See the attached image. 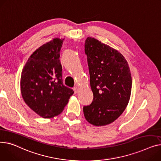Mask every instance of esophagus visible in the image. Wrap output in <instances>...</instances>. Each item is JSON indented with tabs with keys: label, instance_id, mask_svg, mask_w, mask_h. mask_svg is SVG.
<instances>
[{
	"label": "esophagus",
	"instance_id": "1",
	"mask_svg": "<svg viewBox=\"0 0 161 161\" xmlns=\"http://www.w3.org/2000/svg\"><path fill=\"white\" fill-rule=\"evenodd\" d=\"M73 90H74V93H75V94L78 93V88L77 87H74L73 88Z\"/></svg>",
	"mask_w": 161,
	"mask_h": 161
}]
</instances>
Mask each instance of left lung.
<instances>
[{"label": "left lung", "instance_id": "left-lung-1", "mask_svg": "<svg viewBox=\"0 0 161 161\" xmlns=\"http://www.w3.org/2000/svg\"><path fill=\"white\" fill-rule=\"evenodd\" d=\"M92 103L83 106L85 119L96 126L113 122L130 101L132 79L128 63L121 53L93 37L85 42Z\"/></svg>", "mask_w": 161, "mask_h": 161}]
</instances>
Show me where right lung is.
<instances>
[{
    "label": "right lung",
    "mask_w": 161,
    "mask_h": 161,
    "mask_svg": "<svg viewBox=\"0 0 161 161\" xmlns=\"http://www.w3.org/2000/svg\"><path fill=\"white\" fill-rule=\"evenodd\" d=\"M63 41L53 39L37 48L21 74L20 91L25 102L46 119L60 114L74 94L62 80L59 56Z\"/></svg>",
    "instance_id": "obj_1"
}]
</instances>
